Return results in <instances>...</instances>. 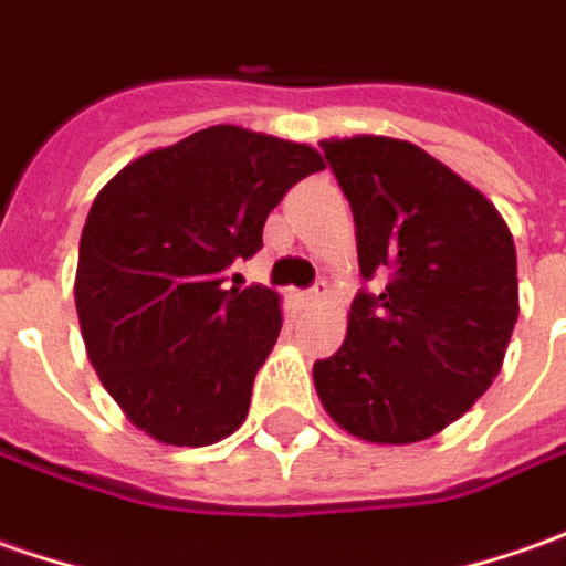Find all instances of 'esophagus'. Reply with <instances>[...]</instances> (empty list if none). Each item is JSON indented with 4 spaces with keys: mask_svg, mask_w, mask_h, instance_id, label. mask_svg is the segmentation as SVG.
Segmentation results:
<instances>
[{
    "mask_svg": "<svg viewBox=\"0 0 566 566\" xmlns=\"http://www.w3.org/2000/svg\"><path fill=\"white\" fill-rule=\"evenodd\" d=\"M325 297V282H316L310 291H303L301 294V303H306V306H316V303Z\"/></svg>",
    "mask_w": 566,
    "mask_h": 566,
    "instance_id": "34e87169",
    "label": "esophagus"
}]
</instances>
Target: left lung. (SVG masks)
I'll use <instances>...</instances> for the list:
<instances>
[{
	"mask_svg": "<svg viewBox=\"0 0 566 566\" xmlns=\"http://www.w3.org/2000/svg\"><path fill=\"white\" fill-rule=\"evenodd\" d=\"M319 147L354 212L363 282L381 287L354 297L347 338L313 381L350 436L413 444L495 381L520 313L514 238L476 187L407 140Z\"/></svg>",
	"mask_w": 566,
	"mask_h": 566,
	"instance_id": "obj_1",
	"label": "left lung"
}]
</instances>
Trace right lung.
<instances>
[{"mask_svg": "<svg viewBox=\"0 0 566 566\" xmlns=\"http://www.w3.org/2000/svg\"><path fill=\"white\" fill-rule=\"evenodd\" d=\"M322 156L216 125L134 159L90 206L74 303L87 357L125 417L163 444L203 448L250 410L282 332L279 294L224 287L263 247L269 212Z\"/></svg>", "mask_w": 566, "mask_h": 566, "instance_id": "obj_1", "label": "right lung"}]
</instances>
